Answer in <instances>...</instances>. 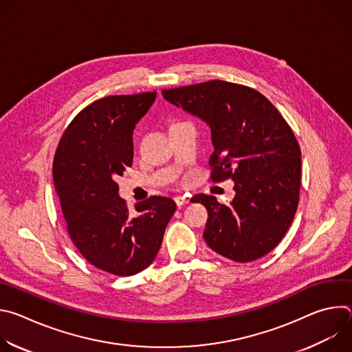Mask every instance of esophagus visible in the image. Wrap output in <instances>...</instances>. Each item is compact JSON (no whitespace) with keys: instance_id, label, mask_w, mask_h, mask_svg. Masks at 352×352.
Segmentation results:
<instances>
[{"instance_id":"1","label":"esophagus","mask_w":352,"mask_h":352,"mask_svg":"<svg viewBox=\"0 0 352 352\" xmlns=\"http://www.w3.org/2000/svg\"><path fill=\"white\" fill-rule=\"evenodd\" d=\"M174 200H175V204H177L178 208H182V206L189 204V197L188 196H175Z\"/></svg>"}]
</instances>
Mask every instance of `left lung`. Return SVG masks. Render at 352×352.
<instances>
[{
    "mask_svg": "<svg viewBox=\"0 0 352 352\" xmlns=\"http://www.w3.org/2000/svg\"><path fill=\"white\" fill-rule=\"evenodd\" d=\"M167 102L206 121L214 152L210 179L234 181L230 205L199 193L206 206V243L234 262L256 261L288 231L299 202L300 148L278 110L258 90L209 80L166 90Z\"/></svg>",
    "mask_w": 352,
    "mask_h": 352,
    "instance_id": "obj_1",
    "label": "left lung"
}]
</instances>
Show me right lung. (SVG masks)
Returning a JSON list of instances; mask_svg holds the SVG:
<instances>
[{"instance_id":"right-lung-1","label":"right lung","mask_w":352,"mask_h":352,"mask_svg":"<svg viewBox=\"0 0 352 352\" xmlns=\"http://www.w3.org/2000/svg\"><path fill=\"white\" fill-rule=\"evenodd\" d=\"M156 94L96 100L71 121L54 155L53 178L67 231L90 265L114 276L150 266L177 209L170 197L150 196L129 212L116 182L132 166L135 125Z\"/></svg>"}]
</instances>
